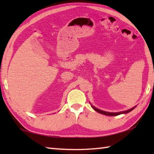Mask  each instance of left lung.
I'll return each mask as SVG.
<instances>
[{
    "label": "left lung",
    "instance_id": "left-lung-1",
    "mask_svg": "<svg viewBox=\"0 0 154 154\" xmlns=\"http://www.w3.org/2000/svg\"><path fill=\"white\" fill-rule=\"evenodd\" d=\"M92 107L96 111H97L98 113H101V114H103V115H105V116H118V115H120V114H123V113H128L130 112L131 111L133 110V109L136 107V106H134V107H132V109H129V110H127V111H121V112H118V113H111V112H107V111H102L100 110V109H98L97 108H96L95 106H94L93 105H92Z\"/></svg>",
    "mask_w": 154,
    "mask_h": 154
}]
</instances>
